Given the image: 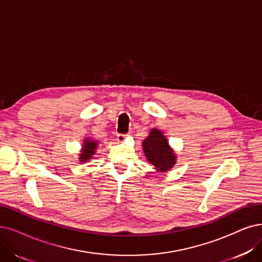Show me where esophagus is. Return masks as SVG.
Masks as SVG:
<instances>
[{
    "label": "esophagus",
    "instance_id": "1",
    "mask_svg": "<svg viewBox=\"0 0 262 262\" xmlns=\"http://www.w3.org/2000/svg\"><path fill=\"white\" fill-rule=\"evenodd\" d=\"M125 137H127V135H125V134L119 133V134H117V141H118V142H123L124 139H125Z\"/></svg>",
    "mask_w": 262,
    "mask_h": 262
}]
</instances>
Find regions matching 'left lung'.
I'll return each mask as SVG.
<instances>
[{
	"instance_id": "left-lung-1",
	"label": "left lung",
	"mask_w": 262,
	"mask_h": 262,
	"mask_svg": "<svg viewBox=\"0 0 262 262\" xmlns=\"http://www.w3.org/2000/svg\"><path fill=\"white\" fill-rule=\"evenodd\" d=\"M143 149L147 160L156 167V170L165 172L175 164L176 157L169 147L167 140L162 132L152 129L147 139L143 142Z\"/></svg>"
}]
</instances>
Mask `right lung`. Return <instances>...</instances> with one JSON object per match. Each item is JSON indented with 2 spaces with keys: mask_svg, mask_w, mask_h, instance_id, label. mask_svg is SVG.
<instances>
[{
  "mask_svg": "<svg viewBox=\"0 0 262 262\" xmlns=\"http://www.w3.org/2000/svg\"><path fill=\"white\" fill-rule=\"evenodd\" d=\"M97 145H98V143L96 141L93 142V141H90V140H86L85 143H83V145H82V147H83L82 151L79 155L80 156L79 157L80 161L85 162V161L89 160L91 157H92V155L95 154V150L97 148Z\"/></svg>",
  "mask_w": 262,
  "mask_h": 262,
  "instance_id": "add662e5",
  "label": "right lung"
}]
</instances>
